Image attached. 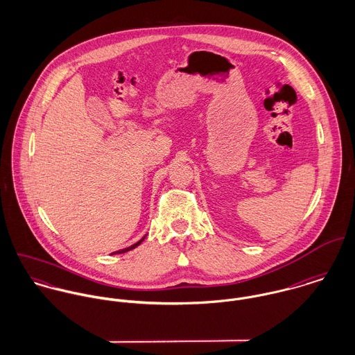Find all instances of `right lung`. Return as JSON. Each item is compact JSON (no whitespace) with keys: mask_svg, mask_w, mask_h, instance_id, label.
Instances as JSON below:
<instances>
[{"mask_svg":"<svg viewBox=\"0 0 355 355\" xmlns=\"http://www.w3.org/2000/svg\"><path fill=\"white\" fill-rule=\"evenodd\" d=\"M145 238H146V236H144V238H142V239H141V241H138V242H137V243H134V245H132V246H130V248H125V249H123V250H119V252H114V253H112V254L127 253V252H130V250H132V249H135V248H138V246H139V245H141V243H142V242H144V239H145Z\"/></svg>","mask_w":355,"mask_h":355,"instance_id":"right-lung-1","label":"right lung"}]
</instances>
